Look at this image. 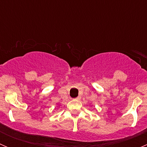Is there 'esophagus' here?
<instances>
[{"mask_svg":"<svg viewBox=\"0 0 147 147\" xmlns=\"http://www.w3.org/2000/svg\"><path fill=\"white\" fill-rule=\"evenodd\" d=\"M75 100H80V97H77V98L75 99Z\"/></svg>","mask_w":147,"mask_h":147,"instance_id":"34e87169","label":"esophagus"}]
</instances>
